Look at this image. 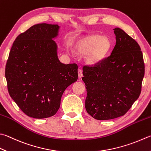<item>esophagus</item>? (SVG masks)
<instances>
[{"label":"esophagus","instance_id":"34e87169","mask_svg":"<svg viewBox=\"0 0 151 151\" xmlns=\"http://www.w3.org/2000/svg\"><path fill=\"white\" fill-rule=\"evenodd\" d=\"M78 76L79 78H81L83 77V73H82V70L81 69L78 70Z\"/></svg>","mask_w":151,"mask_h":151}]
</instances>
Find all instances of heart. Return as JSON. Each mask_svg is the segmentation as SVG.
<instances>
[{
  "mask_svg": "<svg viewBox=\"0 0 151 151\" xmlns=\"http://www.w3.org/2000/svg\"><path fill=\"white\" fill-rule=\"evenodd\" d=\"M110 49V42L104 37L88 35L81 39L74 45V50L81 56L86 55L85 62L93 65L104 58Z\"/></svg>",
  "mask_w": 151,
  "mask_h": 151,
  "instance_id": "heart-1",
  "label": "heart"
}]
</instances>
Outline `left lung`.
I'll use <instances>...</instances> for the list:
<instances>
[{
  "label": "left lung",
  "mask_w": 151,
  "mask_h": 151,
  "mask_svg": "<svg viewBox=\"0 0 151 151\" xmlns=\"http://www.w3.org/2000/svg\"><path fill=\"white\" fill-rule=\"evenodd\" d=\"M114 30L116 42L110 55L95 66L83 67L85 109L98 120L124 116L140 95L145 75L137 42L120 28Z\"/></svg>",
  "instance_id": "left-lung-1"
}]
</instances>
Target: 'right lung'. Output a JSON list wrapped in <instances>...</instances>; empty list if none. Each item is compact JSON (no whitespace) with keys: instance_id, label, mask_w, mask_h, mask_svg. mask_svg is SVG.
Segmentation results:
<instances>
[{"instance_id":"add662e5","label":"right lung","mask_w":151,"mask_h":151,"mask_svg":"<svg viewBox=\"0 0 151 151\" xmlns=\"http://www.w3.org/2000/svg\"><path fill=\"white\" fill-rule=\"evenodd\" d=\"M60 26L39 24L17 37L5 69L8 90L14 101L29 117L55 114L64 91L78 78V65L64 64L54 41Z\"/></svg>"}]
</instances>
